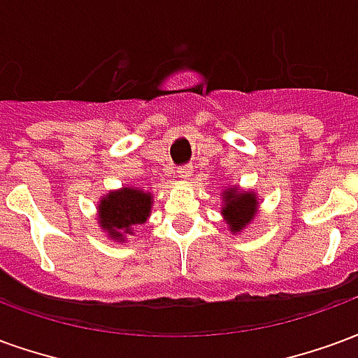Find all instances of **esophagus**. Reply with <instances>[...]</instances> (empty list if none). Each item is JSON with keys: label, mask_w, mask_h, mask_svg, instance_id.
Masks as SVG:
<instances>
[{"label": "esophagus", "mask_w": 358, "mask_h": 358, "mask_svg": "<svg viewBox=\"0 0 358 358\" xmlns=\"http://www.w3.org/2000/svg\"><path fill=\"white\" fill-rule=\"evenodd\" d=\"M192 172H194V169L189 164H186V166H180L178 169V176L182 180H189L192 178Z\"/></svg>", "instance_id": "esophagus-1"}]
</instances>
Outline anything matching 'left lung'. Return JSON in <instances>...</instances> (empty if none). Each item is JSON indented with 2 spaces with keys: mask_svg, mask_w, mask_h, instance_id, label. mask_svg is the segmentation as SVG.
Here are the masks:
<instances>
[{
  "mask_svg": "<svg viewBox=\"0 0 358 358\" xmlns=\"http://www.w3.org/2000/svg\"><path fill=\"white\" fill-rule=\"evenodd\" d=\"M222 217L226 224L230 226V232H241L253 222L259 209V201L253 192H240L238 187H228L222 194Z\"/></svg>",
  "mask_w": 358,
  "mask_h": 358,
  "instance_id": "left-lung-1",
  "label": "left lung"
}]
</instances>
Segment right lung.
I'll use <instances>...</instances> for the list:
<instances>
[{
	"label": "right lung",
	"instance_id": "1",
	"mask_svg": "<svg viewBox=\"0 0 358 358\" xmlns=\"http://www.w3.org/2000/svg\"><path fill=\"white\" fill-rule=\"evenodd\" d=\"M151 194L138 187H120L103 195L97 207L99 226L110 240L124 241L126 234L134 232V226L143 224L151 213Z\"/></svg>",
	"mask_w": 358,
	"mask_h": 358
}]
</instances>
